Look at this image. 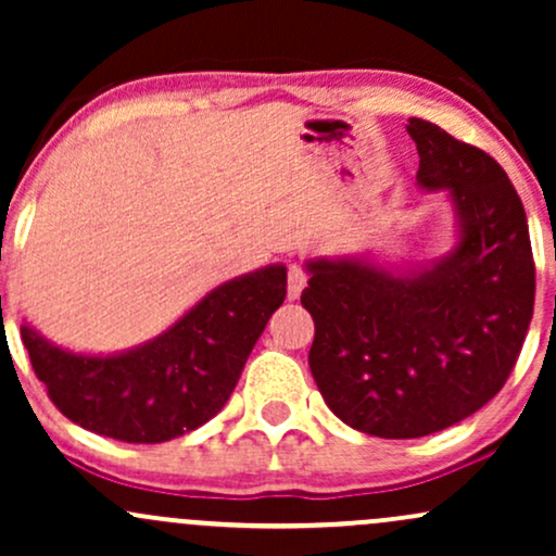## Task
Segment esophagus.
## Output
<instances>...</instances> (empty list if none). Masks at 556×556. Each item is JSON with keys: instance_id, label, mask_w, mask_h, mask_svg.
I'll use <instances>...</instances> for the list:
<instances>
[{"instance_id": "1", "label": "esophagus", "mask_w": 556, "mask_h": 556, "mask_svg": "<svg viewBox=\"0 0 556 556\" xmlns=\"http://www.w3.org/2000/svg\"><path fill=\"white\" fill-rule=\"evenodd\" d=\"M305 282H308V274L300 264H290L287 266V298L295 300L300 298V292H303Z\"/></svg>"}]
</instances>
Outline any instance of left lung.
<instances>
[{
    "label": "left lung",
    "instance_id": "1",
    "mask_svg": "<svg viewBox=\"0 0 556 556\" xmlns=\"http://www.w3.org/2000/svg\"><path fill=\"white\" fill-rule=\"evenodd\" d=\"M418 182L450 190L460 242L418 274L314 261L300 295L314 316L308 363L337 418L381 439L429 437L504 387L533 318L526 208L496 159L410 117Z\"/></svg>",
    "mask_w": 556,
    "mask_h": 556
}]
</instances>
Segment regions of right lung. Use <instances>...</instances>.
Instances as JSON below:
<instances>
[{
	"mask_svg": "<svg viewBox=\"0 0 556 556\" xmlns=\"http://www.w3.org/2000/svg\"><path fill=\"white\" fill-rule=\"evenodd\" d=\"M285 295V266L245 274L208 292L154 342L106 358L67 353L28 327L21 334L62 416L119 442L159 444L225 407Z\"/></svg>",
	"mask_w": 556,
	"mask_h": 556,
	"instance_id": "add662e5",
	"label": "right lung"
}]
</instances>
